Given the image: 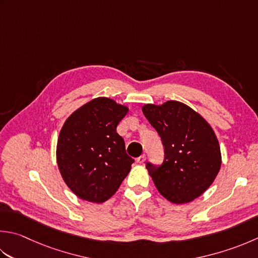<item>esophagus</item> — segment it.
Wrapping results in <instances>:
<instances>
[{"label": "esophagus", "instance_id": "34e87169", "mask_svg": "<svg viewBox=\"0 0 258 258\" xmlns=\"http://www.w3.org/2000/svg\"><path fill=\"white\" fill-rule=\"evenodd\" d=\"M144 161H145V154H142L141 156H139L138 159H136V162L140 163V164H143Z\"/></svg>", "mask_w": 258, "mask_h": 258}]
</instances>
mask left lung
Returning a JSON list of instances; mask_svg holds the SVG:
<instances>
[{"instance_id": "8db88e82", "label": "left lung", "mask_w": 258, "mask_h": 258, "mask_svg": "<svg viewBox=\"0 0 258 258\" xmlns=\"http://www.w3.org/2000/svg\"><path fill=\"white\" fill-rule=\"evenodd\" d=\"M144 116L164 146L163 164H146L153 182L166 200L182 205L198 198L214 182L221 152L213 127L195 109L178 100L145 104Z\"/></svg>"}]
</instances>
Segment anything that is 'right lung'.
<instances>
[{"label": "right lung", "mask_w": 258, "mask_h": 258, "mask_svg": "<svg viewBox=\"0 0 258 258\" xmlns=\"http://www.w3.org/2000/svg\"><path fill=\"white\" fill-rule=\"evenodd\" d=\"M128 107L108 97L80 106L66 119L57 142V164L64 183L80 199L108 200L132 168L122 136L116 132Z\"/></svg>", "instance_id": "1"}]
</instances>
